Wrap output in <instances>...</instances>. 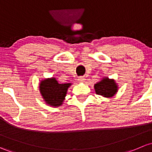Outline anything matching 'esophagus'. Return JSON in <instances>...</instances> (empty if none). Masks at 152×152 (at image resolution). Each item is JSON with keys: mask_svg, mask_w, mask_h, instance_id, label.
<instances>
[{"mask_svg": "<svg viewBox=\"0 0 152 152\" xmlns=\"http://www.w3.org/2000/svg\"><path fill=\"white\" fill-rule=\"evenodd\" d=\"M77 80L79 81L80 83H83V82H84V81H85V77H83V76H80V77H78Z\"/></svg>", "mask_w": 152, "mask_h": 152, "instance_id": "1", "label": "esophagus"}]
</instances>
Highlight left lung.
I'll return each instance as SVG.
<instances>
[{
	"mask_svg": "<svg viewBox=\"0 0 152 152\" xmlns=\"http://www.w3.org/2000/svg\"><path fill=\"white\" fill-rule=\"evenodd\" d=\"M94 88L96 94L105 97L113 96L117 91V86L115 81L108 78H104L102 80L95 84Z\"/></svg>",
	"mask_w": 152,
	"mask_h": 152,
	"instance_id": "obj_1",
	"label": "left lung"
}]
</instances>
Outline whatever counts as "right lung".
Listing matches in <instances>:
<instances>
[{
  "mask_svg": "<svg viewBox=\"0 0 152 152\" xmlns=\"http://www.w3.org/2000/svg\"><path fill=\"white\" fill-rule=\"evenodd\" d=\"M70 85V83L59 84L55 78L46 79L40 83V92L48 104L52 106H60Z\"/></svg>",
  "mask_w": 152,
  "mask_h": 152,
  "instance_id": "right-lung-1",
  "label": "right lung"
}]
</instances>
